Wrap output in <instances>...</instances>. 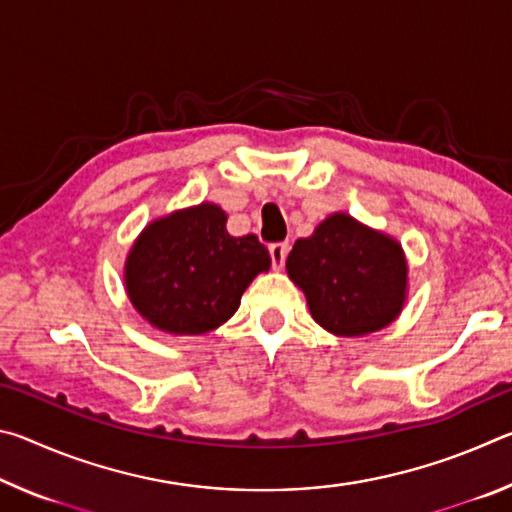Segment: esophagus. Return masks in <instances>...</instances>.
Listing matches in <instances>:
<instances>
[{"label":"esophagus","mask_w":512,"mask_h":512,"mask_svg":"<svg viewBox=\"0 0 512 512\" xmlns=\"http://www.w3.org/2000/svg\"><path fill=\"white\" fill-rule=\"evenodd\" d=\"M289 248L291 246L287 244V241H280V244H271V248H268V253H271L275 268L284 266V259H287V255H289Z\"/></svg>","instance_id":"1"}]
</instances>
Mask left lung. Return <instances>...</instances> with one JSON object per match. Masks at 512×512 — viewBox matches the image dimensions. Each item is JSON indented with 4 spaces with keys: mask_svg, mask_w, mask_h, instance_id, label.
<instances>
[{
    "mask_svg": "<svg viewBox=\"0 0 512 512\" xmlns=\"http://www.w3.org/2000/svg\"><path fill=\"white\" fill-rule=\"evenodd\" d=\"M287 273L305 293L311 318L336 336H366L400 316L409 266L384 232L336 212L298 239Z\"/></svg>",
    "mask_w": 512,
    "mask_h": 512,
    "instance_id": "obj_1",
    "label": "left lung"
}]
</instances>
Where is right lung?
Listing matches in <instances>:
<instances>
[{"instance_id":"add662e5","label":"right lung","mask_w":512,"mask_h":512,"mask_svg":"<svg viewBox=\"0 0 512 512\" xmlns=\"http://www.w3.org/2000/svg\"><path fill=\"white\" fill-rule=\"evenodd\" d=\"M214 203L151 221L126 257L124 282L144 320L173 336H198L223 325L271 255L255 235L232 237Z\"/></svg>"}]
</instances>
